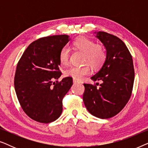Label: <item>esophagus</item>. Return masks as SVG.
Wrapping results in <instances>:
<instances>
[{
    "mask_svg": "<svg viewBox=\"0 0 148 148\" xmlns=\"http://www.w3.org/2000/svg\"><path fill=\"white\" fill-rule=\"evenodd\" d=\"M73 82L74 84H79V83H80L79 82V81H77L75 79H73Z\"/></svg>",
    "mask_w": 148,
    "mask_h": 148,
    "instance_id": "obj_1",
    "label": "esophagus"
}]
</instances>
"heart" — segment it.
<instances>
[{
    "mask_svg": "<svg viewBox=\"0 0 148 148\" xmlns=\"http://www.w3.org/2000/svg\"><path fill=\"white\" fill-rule=\"evenodd\" d=\"M74 47L84 52V63L89 64L94 69H98L104 63L106 58V51L101 44H95L93 40L86 37L77 38L73 42ZM59 60L64 65L69 62V50L66 46L61 48L59 52ZM91 73L88 64L83 66H72L64 71V75L73 79L82 81Z\"/></svg>",
    "mask_w": 148,
    "mask_h": 148,
    "instance_id": "obj_1",
    "label": "heart"
}]
</instances>
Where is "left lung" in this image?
Listing matches in <instances>:
<instances>
[{
    "mask_svg": "<svg viewBox=\"0 0 148 148\" xmlns=\"http://www.w3.org/2000/svg\"><path fill=\"white\" fill-rule=\"evenodd\" d=\"M96 37L106 50L102 68L91 79L101 81L96 85L84 84L83 100L89 112L100 119H109L123 110L131 98L135 71L131 54L124 42L116 36L99 32Z\"/></svg>",
    "mask_w": 148,
    "mask_h": 148,
    "instance_id": "1",
    "label": "left lung"
}]
</instances>
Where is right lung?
Returning a JSON list of instances; mask_svg holds the SVG:
<instances>
[{
	"mask_svg": "<svg viewBox=\"0 0 148 148\" xmlns=\"http://www.w3.org/2000/svg\"><path fill=\"white\" fill-rule=\"evenodd\" d=\"M69 40L67 35L40 38L29 44L17 63L14 86L18 100L25 114L37 122H53L62 113V99L73 79L57 80L62 73L59 52Z\"/></svg>",
	"mask_w": 148,
	"mask_h": 148,
	"instance_id": "add662e5",
	"label": "right lung"
}]
</instances>
